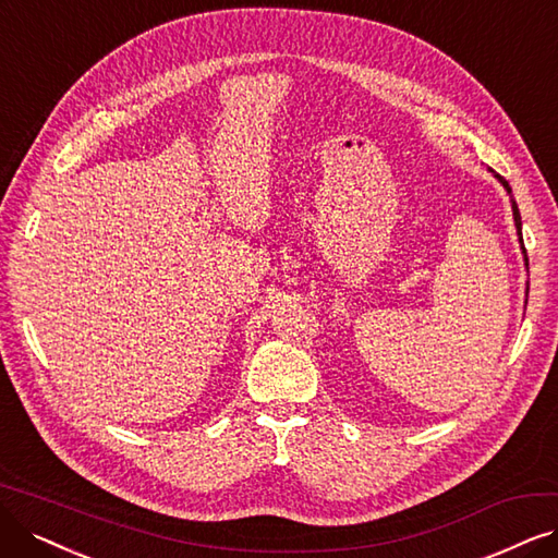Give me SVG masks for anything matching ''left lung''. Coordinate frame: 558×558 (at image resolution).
I'll list each match as a JSON object with an SVG mask.
<instances>
[{"label":"left lung","mask_w":558,"mask_h":558,"mask_svg":"<svg viewBox=\"0 0 558 558\" xmlns=\"http://www.w3.org/2000/svg\"><path fill=\"white\" fill-rule=\"evenodd\" d=\"M494 172V170H492ZM494 177L499 179V183L504 185L506 189V193L510 195V204H512V218H514V227H518V236H520V245H522V255H524V266H526V271H529V257H526V251H524V241H522V216H520V209H518V202H514V197H512V191H510V185H508V181L504 179V177H499L497 172H494ZM526 296H529V282H526Z\"/></svg>","instance_id":"obj_1"}]
</instances>
